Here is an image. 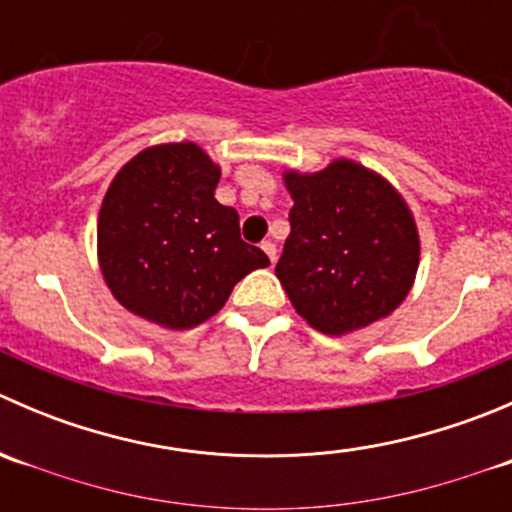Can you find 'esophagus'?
I'll list each match as a JSON object with an SVG mask.
<instances>
[{"label": "esophagus", "mask_w": 512, "mask_h": 512, "mask_svg": "<svg viewBox=\"0 0 512 512\" xmlns=\"http://www.w3.org/2000/svg\"><path fill=\"white\" fill-rule=\"evenodd\" d=\"M260 247H262V250H265V255L270 257L272 265H275V260H277V245H275V242H272V240H265V242H262Z\"/></svg>", "instance_id": "esophagus-1"}]
</instances>
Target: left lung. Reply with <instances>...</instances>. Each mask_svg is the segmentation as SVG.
Here are the masks:
<instances>
[{"label": "left lung", "instance_id": "8db88e82", "mask_svg": "<svg viewBox=\"0 0 512 512\" xmlns=\"http://www.w3.org/2000/svg\"><path fill=\"white\" fill-rule=\"evenodd\" d=\"M289 237L275 267L309 327L344 337L386 319L416 282L421 237L404 195L349 158L322 170H282Z\"/></svg>", "mask_w": 512, "mask_h": 512}]
</instances>
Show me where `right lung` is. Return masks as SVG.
<instances>
[{
    "label": "right lung",
    "instance_id": "add662e5",
    "mask_svg": "<svg viewBox=\"0 0 512 512\" xmlns=\"http://www.w3.org/2000/svg\"><path fill=\"white\" fill-rule=\"evenodd\" d=\"M220 165L198 143L136 153L108 185L96 223L106 287L123 309L183 332L218 314L232 287L270 265L242 242L235 208L215 200Z\"/></svg>",
    "mask_w": 512,
    "mask_h": 512
}]
</instances>
